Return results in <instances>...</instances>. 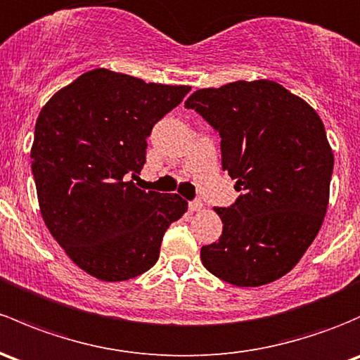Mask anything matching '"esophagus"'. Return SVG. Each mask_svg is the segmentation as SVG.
Here are the masks:
<instances>
[{
  "label": "esophagus",
  "instance_id": "obj_1",
  "mask_svg": "<svg viewBox=\"0 0 360 360\" xmlns=\"http://www.w3.org/2000/svg\"><path fill=\"white\" fill-rule=\"evenodd\" d=\"M188 207H190L191 212H200L203 209V203L200 200H193V202L188 203Z\"/></svg>",
  "mask_w": 360,
  "mask_h": 360
}]
</instances>
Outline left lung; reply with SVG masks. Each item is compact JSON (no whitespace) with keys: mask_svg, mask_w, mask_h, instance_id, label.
I'll use <instances>...</instances> for the list:
<instances>
[{"mask_svg":"<svg viewBox=\"0 0 360 360\" xmlns=\"http://www.w3.org/2000/svg\"><path fill=\"white\" fill-rule=\"evenodd\" d=\"M221 136L222 169L241 191L221 215L205 269L234 286H262L290 272L319 233L330 200L333 151L323 120L274 81L198 89L184 103Z\"/></svg>","mask_w":360,"mask_h":360,"instance_id":"1","label":"left lung"}]
</instances>
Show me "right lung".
I'll use <instances>...</instances> for the list:
<instances>
[{
  "label": "right lung",
  "mask_w": 360,
  "mask_h": 360,
  "mask_svg": "<svg viewBox=\"0 0 360 360\" xmlns=\"http://www.w3.org/2000/svg\"><path fill=\"white\" fill-rule=\"evenodd\" d=\"M190 86L155 84L94 69L41 110L30 150L41 215L75 266L126 281L155 266L162 238L183 217L179 195L139 190L155 124Z\"/></svg>",
  "instance_id": "right-lung-1"
}]
</instances>
